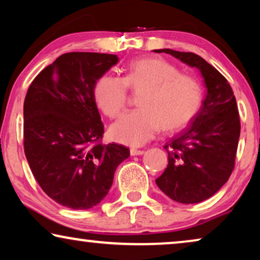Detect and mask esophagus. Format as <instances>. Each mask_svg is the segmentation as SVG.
<instances>
[{
  "instance_id": "34e87169",
  "label": "esophagus",
  "mask_w": 260,
  "mask_h": 260,
  "mask_svg": "<svg viewBox=\"0 0 260 260\" xmlns=\"http://www.w3.org/2000/svg\"><path fill=\"white\" fill-rule=\"evenodd\" d=\"M143 154H144V150H140V149H135V148L130 149L131 156H138V155H143Z\"/></svg>"
}]
</instances>
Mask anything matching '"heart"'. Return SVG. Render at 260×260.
<instances>
[{
    "label": "heart",
    "mask_w": 260,
    "mask_h": 260,
    "mask_svg": "<svg viewBox=\"0 0 260 260\" xmlns=\"http://www.w3.org/2000/svg\"><path fill=\"white\" fill-rule=\"evenodd\" d=\"M127 86L143 91L140 109L120 117L110 127L111 137L119 143L140 147L152 140L159 130L181 129L194 118L202 103V87L198 79L180 73L173 63L161 58L131 62L125 77L104 74L94 85L98 108L116 118L127 104Z\"/></svg>",
    "instance_id": "heart-1"
}]
</instances>
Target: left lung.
<instances>
[{
    "instance_id": "1",
    "label": "left lung",
    "mask_w": 260,
    "mask_h": 260,
    "mask_svg": "<svg viewBox=\"0 0 260 260\" xmlns=\"http://www.w3.org/2000/svg\"><path fill=\"white\" fill-rule=\"evenodd\" d=\"M167 53L200 71L206 95L189 126L165 145L168 166L156 184L180 204H198L211 198L227 182L236 161L240 120L236 97L226 78L194 53L169 48Z\"/></svg>"
}]
</instances>
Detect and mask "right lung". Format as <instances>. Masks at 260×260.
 Here are the masks:
<instances>
[{
  "label": "right lung",
  "instance_id": "add662e5",
  "mask_svg": "<svg viewBox=\"0 0 260 260\" xmlns=\"http://www.w3.org/2000/svg\"><path fill=\"white\" fill-rule=\"evenodd\" d=\"M118 60L115 54L65 53L38 74L24 98L27 161L42 190L67 208L97 206L117 167L130 156L124 145L99 142L104 125L94 85Z\"/></svg>",
  "mask_w": 260,
  "mask_h": 260
}]
</instances>
